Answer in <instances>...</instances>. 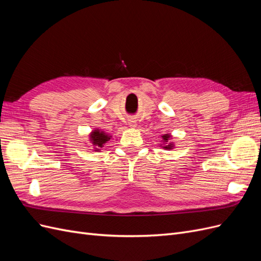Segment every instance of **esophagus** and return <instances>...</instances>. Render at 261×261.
Returning a JSON list of instances; mask_svg holds the SVG:
<instances>
[{
  "label": "esophagus",
  "mask_w": 261,
  "mask_h": 261,
  "mask_svg": "<svg viewBox=\"0 0 261 261\" xmlns=\"http://www.w3.org/2000/svg\"><path fill=\"white\" fill-rule=\"evenodd\" d=\"M128 124H129V126H132V127H135V126H136V121H134V120H129V121H128Z\"/></svg>",
  "instance_id": "1"
}]
</instances>
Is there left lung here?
I'll return each mask as SVG.
<instances>
[{"mask_svg": "<svg viewBox=\"0 0 261 261\" xmlns=\"http://www.w3.org/2000/svg\"><path fill=\"white\" fill-rule=\"evenodd\" d=\"M168 138H169V135H164L163 136V140L166 142V141H168ZM172 145H168V146H166V147H164L165 149H172Z\"/></svg>", "mask_w": 261, "mask_h": 261, "instance_id": "obj_1", "label": "left lung"}]
</instances>
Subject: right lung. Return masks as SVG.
I'll use <instances>...</instances> for the list:
<instances>
[{"label": "right lung", "mask_w": 261, "mask_h": 261, "mask_svg": "<svg viewBox=\"0 0 261 261\" xmlns=\"http://www.w3.org/2000/svg\"><path fill=\"white\" fill-rule=\"evenodd\" d=\"M91 139L93 142V146L95 147V149L99 150V148H102L105 143L109 140V136L108 135L103 134L102 132L99 130H94L93 134L91 135Z\"/></svg>", "instance_id": "right-lung-1"}]
</instances>
